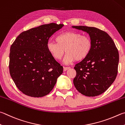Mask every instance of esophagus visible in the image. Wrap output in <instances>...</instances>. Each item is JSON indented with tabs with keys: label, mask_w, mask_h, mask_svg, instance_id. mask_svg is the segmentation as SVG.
I'll return each mask as SVG.
<instances>
[{
	"label": "esophagus",
	"mask_w": 125,
	"mask_h": 125,
	"mask_svg": "<svg viewBox=\"0 0 125 125\" xmlns=\"http://www.w3.org/2000/svg\"><path fill=\"white\" fill-rule=\"evenodd\" d=\"M69 69H70V67H63V70H64V72L66 71L67 70H68Z\"/></svg>",
	"instance_id": "obj_1"
}]
</instances>
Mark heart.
<instances>
[{
    "mask_svg": "<svg viewBox=\"0 0 125 125\" xmlns=\"http://www.w3.org/2000/svg\"><path fill=\"white\" fill-rule=\"evenodd\" d=\"M55 42H49L47 50L52 58L60 60L67 52L63 62L70 64L74 61H81L89 55L92 49V42L87 35L74 31L61 33L55 38Z\"/></svg>",
    "mask_w": 125,
    "mask_h": 125,
    "instance_id": "obj_1",
    "label": "heart"
}]
</instances>
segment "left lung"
I'll use <instances>...</instances> for the list:
<instances>
[{
	"instance_id": "obj_1",
	"label": "left lung",
	"mask_w": 125,
	"mask_h": 125,
	"mask_svg": "<svg viewBox=\"0 0 125 125\" xmlns=\"http://www.w3.org/2000/svg\"><path fill=\"white\" fill-rule=\"evenodd\" d=\"M72 27L87 32L92 42L89 55L74 67L76 75L74 85L86 96H98L105 92L116 79L119 52L112 38L105 31L91 27Z\"/></svg>"
}]
</instances>
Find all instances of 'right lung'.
<instances>
[{"label": "right lung", "mask_w": 125, "mask_h": 125, "mask_svg": "<svg viewBox=\"0 0 125 125\" xmlns=\"http://www.w3.org/2000/svg\"><path fill=\"white\" fill-rule=\"evenodd\" d=\"M63 24H43L23 31L10 47L9 71L20 91L28 96L48 94L63 73V67L52 58L46 45Z\"/></svg>", "instance_id": "add662e5"}]
</instances>
